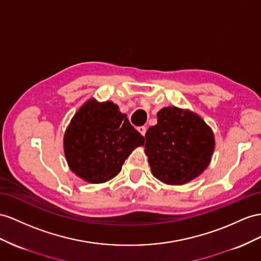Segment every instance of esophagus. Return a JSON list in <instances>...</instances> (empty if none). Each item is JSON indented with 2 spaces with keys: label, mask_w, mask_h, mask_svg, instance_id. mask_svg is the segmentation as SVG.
<instances>
[{
  "label": "esophagus",
  "mask_w": 261,
  "mask_h": 261,
  "mask_svg": "<svg viewBox=\"0 0 261 261\" xmlns=\"http://www.w3.org/2000/svg\"><path fill=\"white\" fill-rule=\"evenodd\" d=\"M137 130H138L140 133H141L142 136H144V135H145V132H146V128H145L144 125H142V126H138Z\"/></svg>",
  "instance_id": "esophagus-1"
}]
</instances>
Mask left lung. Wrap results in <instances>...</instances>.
<instances>
[{
	"label": "left lung",
	"mask_w": 261,
	"mask_h": 261,
	"mask_svg": "<svg viewBox=\"0 0 261 261\" xmlns=\"http://www.w3.org/2000/svg\"><path fill=\"white\" fill-rule=\"evenodd\" d=\"M156 116L158 123L146 131L144 145L152 174L168 185L189 183L211 163L214 132L189 109L165 107Z\"/></svg>",
	"instance_id": "1"
}]
</instances>
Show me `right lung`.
Returning <instances> with one entry per match:
<instances>
[{
    "label": "right lung",
    "mask_w": 261,
    "mask_h": 261,
    "mask_svg": "<svg viewBox=\"0 0 261 261\" xmlns=\"http://www.w3.org/2000/svg\"><path fill=\"white\" fill-rule=\"evenodd\" d=\"M144 144L125 113L112 101L91 98L80 107L64 135V152L72 173L91 184L117 176L131 152Z\"/></svg>",
    "instance_id": "right-lung-1"
}]
</instances>
